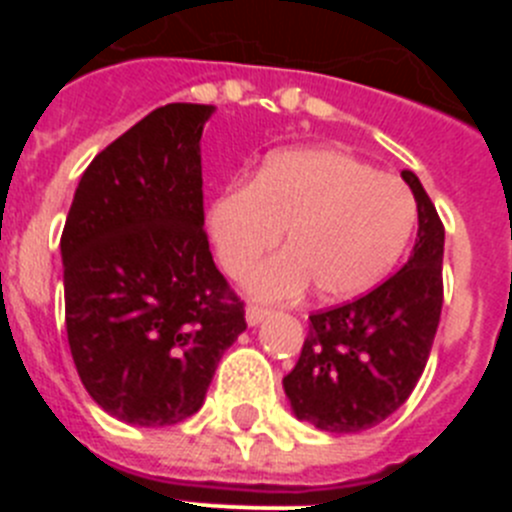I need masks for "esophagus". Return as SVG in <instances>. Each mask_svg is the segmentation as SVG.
<instances>
[{"label":"esophagus","instance_id":"34e87169","mask_svg":"<svg viewBox=\"0 0 512 512\" xmlns=\"http://www.w3.org/2000/svg\"><path fill=\"white\" fill-rule=\"evenodd\" d=\"M269 307H261V305H248L246 307V320H248V325H259V323H264V318L266 315H269Z\"/></svg>","mask_w":512,"mask_h":512}]
</instances>
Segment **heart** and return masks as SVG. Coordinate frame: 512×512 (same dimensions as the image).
Segmentation results:
<instances>
[{"mask_svg":"<svg viewBox=\"0 0 512 512\" xmlns=\"http://www.w3.org/2000/svg\"><path fill=\"white\" fill-rule=\"evenodd\" d=\"M415 225L410 189L336 148L266 158L253 182L228 184L207 207L217 261L238 277L287 230V253L246 274L251 295L289 300L310 279L325 300L372 289L395 266Z\"/></svg>","mask_w":512,"mask_h":512,"instance_id":"1","label":"heart"}]
</instances>
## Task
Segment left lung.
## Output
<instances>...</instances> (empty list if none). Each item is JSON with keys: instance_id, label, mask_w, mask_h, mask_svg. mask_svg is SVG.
<instances>
[{"instance_id": "1", "label": "left lung", "mask_w": 512, "mask_h": 512, "mask_svg": "<svg viewBox=\"0 0 512 512\" xmlns=\"http://www.w3.org/2000/svg\"><path fill=\"white\" fill-rule=\"evenodd\" d=\"M418 238L408 264L372 292L312 312L284 392L300 420L328 433H359L390 418L415 390L431 356L443 305V223L413 171Z\"/></svg>"}]
</instances>
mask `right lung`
<instances>
[{
	"label": "right lung",
	"instance_id": "1",
	"mask_svg": "<svg viewBox=\"0 0 512 512\" xmlns=\"http://www.w3.org/2000/svg\"><path fill=\"white\" fill-rule=\"evenodd\" d=\"M212 112L174 102L135 122L81 174L63 225L76 372L104 413L130 425L197 413L246 330L205 233L200 138Z\"/></svg>",
	"mask_w": 512,
	"mask_h": 512
}]
</instances>
